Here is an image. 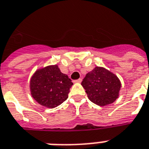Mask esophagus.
<instances>
[{"instance_id": "obj_1", "label": "esophagus", "mask_w": 149, "mask_h": 149, "mask_svg": "<svg viewBox=\"0 0 149 149\" xmlns=\"http://www.w3.org/2000/svg\"><path fill=\"white\" fill-rule=\"evenodd\" d=\"M81 81H82L81 78H79V79H77V80H76V81H74V82H75V83H81Z\"/></svg>"}]
</instances>
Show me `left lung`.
Listing matches in <instances>:
<instances>
[{
	"instance_id": "left-lung-1",
	"label": "left lung",
	"mask_w": 149,
	"mask_h": 149,
	"mask_svg": "<svg viewBox=\"0 0 149 149\" xmlns=\"http://www.w3.org/2000/svg\"><path fill=\"white\" fill-rule=\"evenodd\" d=\"M81 85L91 101L104 107L113 104L119 97L121 82L114 73L104 67L96 66L86 74Z\"/></svg>"
}]
</instances>
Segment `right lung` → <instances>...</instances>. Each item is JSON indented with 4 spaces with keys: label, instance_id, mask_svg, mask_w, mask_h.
Segmentation results:
<instances>
[{
    "label": "right lung",
    "instance_id": "obj_1",
    "mask_svg": "<svg viewBox=\"0 0 149 149\" xmlns=\"http://www.w3.org/2000/svg\"><path fill=\"white\" fill-rule=\"evenodd\" d=\"M72 85V80L61 72L58 65L38 68L29 81L32 97L47 108H55L66 100Z\"/></svg>",
    "mask_w": 149,
    "mask_h": 149
}]
</instances>
